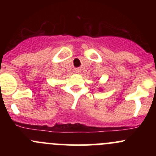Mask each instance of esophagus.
Segmentation results:
<instances>
[{
	"label": "esophagus",
	"instance_id": "34e87169",
	"mask_svg": "<svg viewBox=\"0 0 156 156\" xmlns=\"http://www.w3.org/2000/svg\"><path fill=\"white\" fill-rule=\"evenodd\" d=\"M75 72H76V73L79 74L80 72H81V69H75Z\"/></svg>",
	"mask_w": 156,
	"mask_h": 156
}]
</instances>
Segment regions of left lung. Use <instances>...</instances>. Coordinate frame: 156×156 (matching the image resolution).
Instances as JSON below:
<instances>
[{
	"instance_id": "8db88e82",
	"label": "left lung",
	"mask_w": 156,
	"mask_h": 156,
	"mask_svg": "<svg viewBox=\"0 0 156 156\" xmlns=\"http://www.w3.org/2000/svg\"><path fill=\"white\" fill-rule=\"evenodd\" d=\"M100 90H103V89H102V88H100Z\"/></svg>"
}]
</instances>
